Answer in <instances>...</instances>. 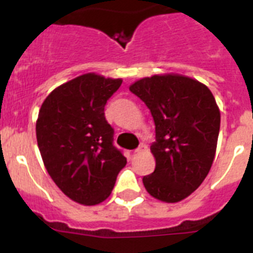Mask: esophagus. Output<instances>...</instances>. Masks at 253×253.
I'll use <instances>...</instances> for the list:
<instances>
[{
    "instance_id": "1",
    "label": "esophagus",
    "mask_w": 253,
    "mask_h": 253,
    "mask_svg": "<svg viewBox=\"0 0 253 253\" xmlns=\"http://www.w3.org/2000/svg\"><path fill=\"white\" fill-rule=\"evenodd\" d=\"M147 149H148V147H147L146 143H140L139 147L135 149V152H137V153H142V152H146Z\"/></svg>"
}]
</instances>
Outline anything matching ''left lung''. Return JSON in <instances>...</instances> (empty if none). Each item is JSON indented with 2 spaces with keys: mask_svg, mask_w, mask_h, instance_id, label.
Wrapping results in <instances>:
<instances>
[{
  "mask_svg": "<svg viewBox=\"0 0 253 253\" xmlns=\"http://www.w3.org/2000/svg\"><path fill=\"white\" fill-rule=\"evenodd\" d=\"M129 90L151 110L156 169L143 177L153 198L177 203L195 191L209 173L220 128V113L205 84L180 75L142 78Z\"/></svg>",
  "mask_w": 253,
  "mask_h": 253,
  "instance_id": "left-lung-1",
  "label": "left lung"
}]
</instances>
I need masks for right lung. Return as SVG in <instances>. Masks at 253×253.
<instances>
[{
    "instance_id": "right-lung-1",
    "label": "right lung",
    "mask_w": 253,
    "mask_h": 253,
    "mask_svg": "<svg viewBox=\"0 0 253 253\" xmlns=\"http://www.w3.org/2000/svg\"><path fill=\"white\" fill-rule=\"evenodd\" d=\"M122 82L82 75L51 91L40 107L37 139L46 171L80 204L96 205L109 198L126 165L105 118V105Z\"/></svg>"
}]
</instances>
